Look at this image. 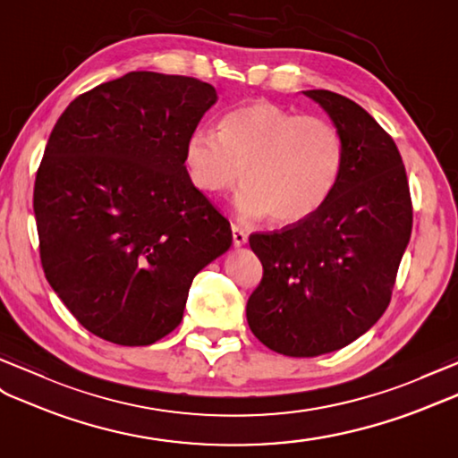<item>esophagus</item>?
Returning <instances> with one entry per match:
<instances>
[{"label": "esophagus", "mask_w": 458, "mask_h": 458, "mask_svg": "<svg viewBox=\"0 0 458 458\" xmlns=\"http://www.w3.org/2000/svg\"><path fill=\"white\" fill-rule=\"evenodd\" d=\"M231 231H233V244H235V247H242V244L249 239L247 233H244L239 225H235V223L231 225Z\"/></svg>", "instance_id": "1"}]
</instances>
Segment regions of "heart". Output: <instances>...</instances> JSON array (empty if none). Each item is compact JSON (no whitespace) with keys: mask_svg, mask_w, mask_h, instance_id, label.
I'll list each match as a JSON object with an SVG mask.
<instances>
[{"mask_svg":"<svg viewBox=\"0 0 458 458\" xmlns=\"http://www.w3.org/2000/svg\"><path fill=\"white\" fill-rule=\"evenodd\" d=\"M188 176L199 192L219 196L247 184L235 198L244 219L270 217L297 225L328 202L344 165L338 128L320 116H299L270 100L233 108L221 131L192 130L184 145Z\"/></svg>","mask_w":458,"mask_h":458,"instance_id":"heart-1","label":"heart"}]
</instances>
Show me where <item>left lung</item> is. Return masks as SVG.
Returning a JSON list of instances; mask_svg holds the SVG:
<instances>
[{"instance_id":"obj_1","label":"left lung","mask_w":458,"mask_h":458,"mask_svg":"<svg viewBox=\"0 0 458 458\" xmlns=\"http://www.w3.org/2000/svg\"><path fill=\"white\" fill-rule=\"evenodd\" d=\"M344 141V165L313 217L254 233L264 276L247 303L252 334L289 358H315L358 340L383 317L411 233V199L393 138L358 103L303 91Z\"/></svg>"}]
</instances>
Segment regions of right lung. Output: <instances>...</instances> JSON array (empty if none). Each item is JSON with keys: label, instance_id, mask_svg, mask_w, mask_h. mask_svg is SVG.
<instances>
[{"label": "right lung", "instance_id": "1", "mask_svg": "<svg viewBox=\"0 0 458 458\" xmlns=\"http://www.w3.org/2000/svg\"><path fill=\"white\" fill-rule=\"evenodd\" d=\"M209 83L130 72L72 100L35 182L47 280L80 325L149 345L182 320L194 276L227 252L229 221L192 184L184 145Z\"/></svg>", "mask_w": 458, "mask_h": 458}]
</instances>
